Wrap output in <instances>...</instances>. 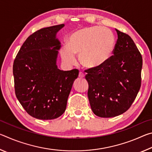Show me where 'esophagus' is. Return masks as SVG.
I'll return each mask as SVG.
<instances>
[{"label":"esophagus","instance_id":"esophagus-1","mask_svg":"<svg viewBox=\"0 0 152 152\" xmlns=\"http://www.w3.org/2000/svg\"><path fill=\"white\" fill-rule=\"evenodd\" d=\"M84 76H85V75H84V73L81 72L79 73V77H80V78H84Z\"/></svg>","mask_w":152,"mask_h":152}]
</instances>
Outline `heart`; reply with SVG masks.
Wrapping results in <instances>:
<instances>
[{"mask_svg": "<svg viewBox=\"0 0 152 152\" xmlns=\"http://www.w3.org/2000/svg\"><path fill=\"white\" fill-rule=\"evenodd\" d=\"M115 39L109 28L92 26L76 30L68 38L67 46L61 51L64 62L72 64L75 55L87 68H96L109 60L115 49Z\"/></svg>", "mask_w": 152, "mask_h": 152, "instance_id": "heart-1", "label": "heart"}]
</instances>
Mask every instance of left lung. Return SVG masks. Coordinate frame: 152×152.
Returning a JSON list of instances; mask_svg holds the SVG:
<instances>
[{
	"label": "left lung",
	"mask_w": 152,
	"mask_h": 152,
	"mask_svg": "<svg viewBox=\"0 0 152 152\" xmlns=\"http://www.w3.org/2000/svg\"><path fill=\"white\" fill-rule=\"evenodd\" d=\"M118 39L113 56L85 78L91 109L98 117H114L127 111L140 91L142 56L132 37L115 29Z\"/></svg>",
	"instance_id": "8db88e82"
}]
</instances>
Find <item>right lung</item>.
<instances>
[{
  "label": "right lung",
  "instance_id": "obj_1",
  "mask_svg": "<svg viewBox=\"0 0 152 152\" xmlns=\"http://www.w3.org/2000/svg\"><path fill=\"white\" fill-rule=\"evenodd\" d=\"M61 24L37 31L27 37L13 63L15 91L20 104L31 116L51 120L60 117L79 71H63L56 60L60 42L56 33Z\"/></svg>",
  "mask_w": 152,
  "mask_h": 152
}]
</instances>
